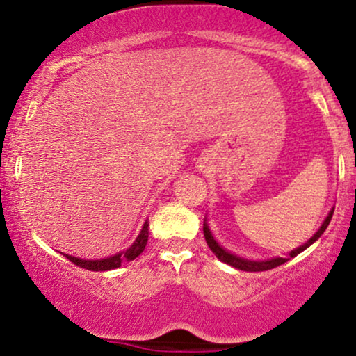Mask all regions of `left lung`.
<instances>
[{"label": "left lung", "instance_id": "obj_1", "mask_svg": "<svg viewBox=\"0 0 356 356\" xmlns=\"http://www.w3.org/2000/svg\"><path fill=\"white\" fill-rule=\"evenodd\" d=\"M333 211H334V207H333L332 211H330V214L326 216V219L323 220L321 227L316 231V234H314L313 238L308 241V243H305L303 246L293 249V251L289 252L288 257H273V259H268V261H251V259H244V257H239V256H236V254H231L229 251H226V249L220 246L218 241L214 239V236L211 234L209 226H207V224H206V220H204V226H202L204 238H206V243H207V246L211 248V251L214 252L216 257H218L219 261H222V263L229 264V266L236 268V269H241V271H249V273L268 271V269H273V268H276V266H281V264H284L286 261H289V259H291V257H295V256L300 254V252H303L306 248L312 246L314 241H318V238H320L323 232H325L326 227H328L330 220H332V218H333Z\"/></svg>", "mask_w": 356, "mask_h": 356}]
</instances>
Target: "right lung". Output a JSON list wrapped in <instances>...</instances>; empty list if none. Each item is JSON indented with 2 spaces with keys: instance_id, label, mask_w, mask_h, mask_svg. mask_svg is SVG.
<instances>
[{
  "instance_id": "add662e5",
  "label": "right lung",
  "mask_w": 356,
  "mask_h": 356,
  "mask_svg": "<svg viewBox=\"0 0 356 356\" xmlns=\"http://www.w3.org/2000/svg\"><path fill=\"white\" fill-rule=\"evenodd\" d=\"M147 241H149V222L145 220L144 226H142L140 234L137 236L136 241H134L132 246L127 248L125 251L118 252V254L105 257V259H80V257H73L68 254H65V257L70 259L73 264H76V266L90 269V271H108V269L120 268L124 263H129V261H134L137 256H140L147 246Z\"/></svg>"
}]
</instances>
